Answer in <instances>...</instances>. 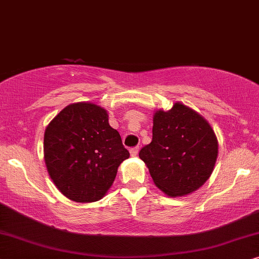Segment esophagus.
<instances>
[{
    "mask_svg": "<svg viewBox=\"0 0 259 259\" xmlns=\"http://www.w3.org/2000/svg\"><path fill=\"white\" fill-rule=\"evenodd\" d=\"M130 155L132 156H137V154H139V148L137 147H134V148H130Z\"/></svg>",
    "mask_w": 259,
    "mask_h": 259,
    "instance_id": "esophagus-1",
    "label": "esophagus"
}]
</instances>
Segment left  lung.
<instances>
[{"label":"left lung","mask_w":259,"mask_h":259,"mask_svg":"<svg viewBox=\"0 0 259 259\" xmlns=\"http://www.w3.org/2000/svg\"><path fill=\"white\" fill-rule=\"evenodd\" d=\"M140 158L154 184L169 196L196 191L207 181L218 156V141L207 120L181 103L154 115L153 140Z\"/></svg>","instance_id":"left-lung-1"}]
</instances>
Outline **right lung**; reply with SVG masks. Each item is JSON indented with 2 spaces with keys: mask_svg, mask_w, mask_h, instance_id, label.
<instances>
[{
  "mask_svg": "<svg viewBox=\"0 0 259 259\" xmlns=\"http://www.w3.org/2000/svg\"><path fill=\"white\" fill-rule=\"evenodd\" d=\"M44 153L54 185L77 202L101 200L118 165L130 156L119 133L110 126L106 110L92 103L68 105L51 120Z\"/></svg>",
  "mask_w": 259,
  "mask_h": 259,
  "instance_id": "1",
  "label": "right lung"
}]
</instances>
